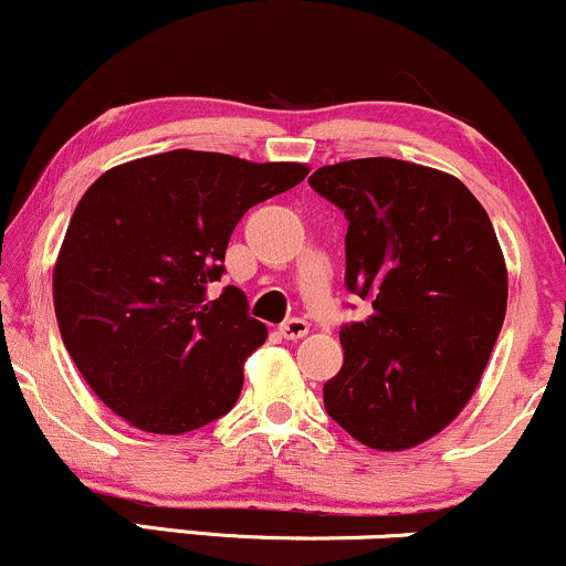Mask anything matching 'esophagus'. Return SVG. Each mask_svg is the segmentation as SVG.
<instances>
[{
    "label": "esophagus",
    "instance_id": "34e87169",
    "mask_svg": "<svg viewBox=\"0 0 566 566\" xmlns=\"http://www.w3.org/2000/svg\"><path fill=\"white\" fill-rule=\"evenodd\" d=\"M305 333H308V322L305 319H290L282 324V335L287 337V340H301Z\"/></svg>",
    "mask_w": 566,
    "mask_h": 566
}]
</instances>
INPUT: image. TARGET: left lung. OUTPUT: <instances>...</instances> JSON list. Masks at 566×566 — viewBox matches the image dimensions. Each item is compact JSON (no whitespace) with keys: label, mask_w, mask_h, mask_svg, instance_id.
<instances>
[{"label":"left lung","mask_w":566,"mask_h":566,"mask_svg":"<svg viewBox=\"0 0 566 566\" xmlns=\"http://www.w3.org/2000/svg\"><path fill=\"white\" fill-rule=\"evenodd\" d=\"M308 184L346 212V284L373 301L340 329L324 407L369 450H412L463 412L495 348L509 303L495 229L454 175L412 161H337Z\"/></svg>","instance_id":"8db88e82"}]
</instances>
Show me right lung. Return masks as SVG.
<instances>
[{"label": "right lung", "instance_id": "add662e5", "mask_svg": "<svg viewBox=\"0 0 566 566\" xmlns=\"http://www.w3.org/2000/svg\"><path fill=\"white\" fill-rule=\"evenodd\" d=\"M308 175L301 161L178 151L106 170L84 191L53 269L61 337L97 399L138 431L178 437L237 405L269 337L226 287L231 231Z\"/></svg>", "mask_w": 566, "mask_h": 566}]
</instances>
